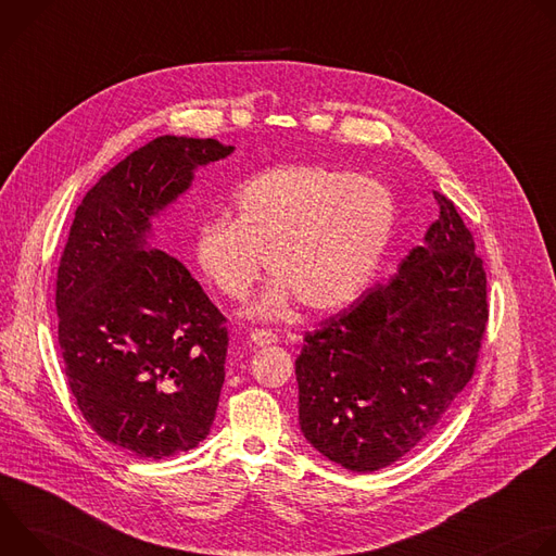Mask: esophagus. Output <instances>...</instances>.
<instances>
[{
	"label": "esophagus",
	"mask_w": 556,
	"mask_h": 556,
	"mask_svg": "<svg viewBox=\"0 0 556 556\" xmlns=\"http://www.w3.org/2000/svg\"><path fill=\"white\" fill-rule=\"evenodd\" d=\"M277 334L275 332H270V330H253L251 332V341L255 343V345H270V343H277Z\"/></svg>",
	"instance_id": "1"
}]
</instances>
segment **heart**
Wrapping results in <instances>:
<instances>
[{
    "instance_id": "heart-1",
    "label": "heart",
    "mask_w": 556,
    "mask_h": 556,
    "mask_svg": "<svg viewBox=\"0 0 556 556\" xmlns=\"http://www.w3.org/2000/svg\"><path fill=\"white\" fill-rule=\"evenodd\" d=\"M393 224V195L374 178L316 165L277 167L240 185L232 219L200 224L195 260L224 296L242 301L264 255L275 283L255 314L279 316L294 299L312 312H334L367 288Z\"/></svg>"
}]
</instances>
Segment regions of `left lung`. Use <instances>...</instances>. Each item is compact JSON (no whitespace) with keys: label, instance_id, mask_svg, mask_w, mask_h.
<instances>
[{"label":"left lung","instance_id":"1","mask_svg":"<svg viewBox=\"0 0 556 556\" xmlns=\"http://www.w3.org/2000/svg\"><path fill=\"white\" fill-rule=\"evenodd\" d=\"M384 283L305 332L294 361L299 425L328 459L384 468L418 446L478 367L489 321L486 270L455 204Z\"/></svg>","mask_w":556,"mask_h":556}]
</instances>
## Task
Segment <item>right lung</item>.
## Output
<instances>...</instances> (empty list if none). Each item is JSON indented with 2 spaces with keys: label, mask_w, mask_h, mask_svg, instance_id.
Masks as SVG:
<instances>
[{
  "label": "right lung",
  "mask_w": 556,
  "mask_h": 556,
  "mask_svg": "<svg viewBox=\"0 0 556 556\" xmlns=\"http://www.w3.org/2000/svg\"><path fill=\"white\" fill-rule=\"evenodd\" d=\"M228 153L215 138L185 136L129 153L86 193L59 262V345L76 407L140 457L189 451L215 420L226 316L178 260L147 249V232L195 167Z\"/></svg>",
  "instance_id": "obj_1"
}]
</instances>
